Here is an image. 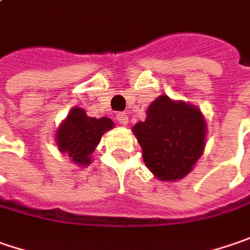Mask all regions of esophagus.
I'll return each mask as SVG.
<instances>
[{"mask_svg": "<svg viewBox=\"0 0 250 250\" xmlns=\"http://www.w3.org/2000/svg\"><path fill=\"white\" fill-rule=\"evenodd\" d=\"M117 121H118L121 125H128V122H129V118H128V115H126V112H119L117 114Z\"/></svg>", "mask_w": 250, "mask_h": 250, "instance_id": "obj_1", "label": "esophagus"}]
</instances>
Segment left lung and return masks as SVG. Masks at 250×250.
<instances>
[{
  "instance_id": "1",
  "label": "left lung",
  "mask_w": 250,
  "mask_h": 250,
  "mask_svg": "<svg viewBox=\"0 0 250 250\" xmlns=\"http://www.w3.org/2000/svg\"><path fill=\"white\" fill-rule=\"evenodd\" d=\"M146 167L162 181L186 177L206 149L207 122L200 108L159 95L146 119L132 128Z\"/></svg>"
}]
</instances>
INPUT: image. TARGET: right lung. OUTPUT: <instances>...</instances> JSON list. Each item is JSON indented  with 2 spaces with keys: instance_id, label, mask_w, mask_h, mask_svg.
Instances as JSON below:
<instances>
[{
  "instance_id": "right-lung-1",
  "label": "right lung",
  "mask_w": 250,
  "mask_h": 250,
  "mask_svg": "<svg viewBox=\"0 0 250 250\" xmlns=\"http://www.w3.org/2000/svg\"><path fill=\"white\" fill-rule=\"evenodd\" d=\"M114 126L112 119L106 117L93 118L80 106H73L57 128V147L60 153L67 155L74 165L85 167L91 165V155L100 144L101 136Z\"/></svg>"
}]
</instances>
